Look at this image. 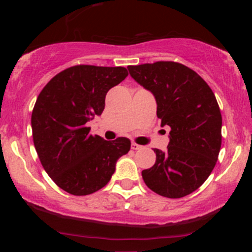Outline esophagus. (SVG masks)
Masks as SVG:
<instances>
[{
    "label": "esophagus",
    "instance_id": "obj_1",
    "mask_svg": "<svg viewBox=\"0 0 252 252\" xmlns=\"http://www.w3.org/2000/svg\"><path fill=\"white\" fill-rule=\"evenodd\" d=\"M132 149L133 150H140V149H142V146H140V144H137L135 142H132Z\"/></svg>",
    "mask_w": 252,
    "mask_h": 252
}]
</instances>
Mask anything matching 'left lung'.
<instances>
[{
	"label": "left lung",
	"mask_w": 252,
	"mask_h": 252,
	"mask_svg": "<svg viewBox=\"0 0 252 252\" xmlns=\"http://www.w3.org/2000/svg\"><path fill=\"white\" fill-rule=\"evenodd\" d=\"M130 77L153 93L157 117L168 126L167 149L156 153V163L142 171L156 194L180 198L201 187L218 159L221 147V113L209 85L175 62L127 66Z\"/></svg>",
	"instance_id": "left-lung-1"
}]
</instances>
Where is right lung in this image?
I'll use <instances>...</instances> for the list:
<instances>
[{"instance_id":"add662e5","label":"right lung","mask_w":252,"mask_h":252,"mask_svg":"<svg viewBox=\"0 0 252 252\" xmlns=\"http://www.w3.org/2000/svg\"><path fill=\"white\" fill-rule=\"evenodd\" d=\"M127 75L122 66L77 65L55 75L37 96L31 119L34 147L44 171L68 194L104 187L130 149L127 137L106 141L87 127L102 115L106 93Z\"/></svg>"}]
</instances>
